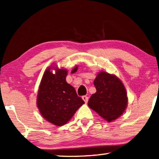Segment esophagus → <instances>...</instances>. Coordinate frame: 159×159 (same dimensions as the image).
Returning <instances> with one entry per match:
<instances>
[{"instance_id":"esophagus-1","label":"esophagus","mask_w":159,"mask_h":159,"mask_svg":"<svg viewBox=\"0 0 159 159\" xmlns=\"http://www.w3.org/2000/svg\"><path fill=\"white\" fill-rule=\"evenodd\" d=\"M82 100H83V101L85 102V103H88V97L87 96V95H83V96L82 97Z\"/></svg>"}]
</instances>
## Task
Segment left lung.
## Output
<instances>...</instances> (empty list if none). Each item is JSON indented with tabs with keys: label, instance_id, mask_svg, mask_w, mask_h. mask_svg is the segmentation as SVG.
<instances>
[{
	"label": "left lung",
	"instance_id": "1",
	"mask_svg": "<svg viewBox=\"0 0 159 159\" xmlns=\"http://www.w3.org/2000/svg\"><path fill=\"white\" fill-rule=\"evenodd\" d=\"M94 85L96 93L89 99V107L108 121L120 116L127 104V93L120 80L102 71L95 79Z\"/></svg>",
	"mask_w": 159,
	"mask_h": 159
}]
</instances>
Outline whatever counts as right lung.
<instances>
[{
	"label": "right lung",
	"instance_id": "obj_1",
	"mask_svg": "<svg viewBox=\"0 0 159 159\" xmlns=\"http://www.w3.org/2000/svg\"><path fill=\"white\" fill-rule=\"evenodd\" d=\"M77 70L76 66L72 71ZM67 71L57 69L53 74L47 69L39 88L37 104L43 118L56 126L70 120L77 110L84 103L75 89L66 81Z\"/></svg>",
	"mask_w": 159,
	"mask_h": 159
}]
</instances>
